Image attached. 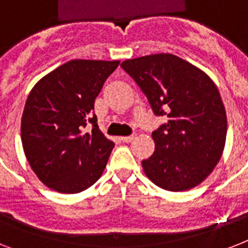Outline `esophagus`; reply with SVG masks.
Segmentation results:
<instances>
[{
    "label": "esophagus",
    "instance_id": "esophagus-1",
    "mask_svg": "<svg viewBox=\"0 0 248 248\" xmlns=\"http://www.w3.org/2000/svg\"><path fill=\"white\" fill-rule=\"evenodd\" d=\"M134 138H135V136H134V135H130V136H122V138H121V140H122V141H124V143H130V141H131V140H134Z\"/></svg>",
    "mask_w": 248,
    "mask_h": 248
}]
</instances>
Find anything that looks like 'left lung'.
<instances>
[{
    "instance_id": "1",
    "label": "left lung",
    "mask_w": 248,
    "mask_h": 248,
    "mask_svg": "<svg viewBox=\"0 0 248 248\" xmlns=\"http://www.w3.org/2000/svg\"><path fill=\"white\" fill-rule=\"evenodd\" d=\"M121 67L155 116L169 118L153 131L155 153L141 162L148 179L171 192L201 184L220 161L227 138V113L215 83L172 54L124 60Z\"/></svg>"
}]
</instances>
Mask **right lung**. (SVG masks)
<instances>
[{"label":"right lung","instance_id":"obj_1","mask_svg":"<svg viewBox=\"0 0 248 248\" xmlns=\"http://www.w3.org/2000/svg\"><path fill=\"white\" fill-rule=\"evenodd\" d=\"M120 62L71 60L34 85L21 117V143L38 179L65 194L101 176L114 143L99 130L95 99ZM91 123L92 131L85 133Z\"/></svg>","mask_w":248,"mask_h":248}]
</instances>
